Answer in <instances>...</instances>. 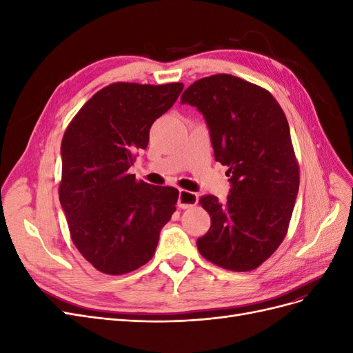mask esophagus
I'll use <instances>...</instances> for the list:
<instances>
[{
  "label": "esophagus",
  "instance_id": "esophagus-1",
  "mask_svg": "<svg viewBox=\"0 0 353 353\" xmlns=\"http://www.w3.org/2000/svg\"><path fill=\"white\" fill-rule=\"evenodd\" d=\"M199 201V196L193 191H188V190H181L179 191V196H178V206L181 209H188V208H193L197 205Z\"/></svg>",
  "mask_w": 353,
  "mask_h": 353
}]
</instances>
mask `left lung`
I'll list each match as a JSON object with an SVG mask.
<instances>
[{"instance_id":"8db88e82","label":"left lung","mask_w":353,"mask_h":353,"mask_svg":"<svg viewBox=\"0 0 353 353\" xmlns=\"http://www.w3.org/2000/svg\"><path fill=\"white\" fill-rule=\"evenodd\" d=\"M181 101L205 116L215 160L231 176L225 201L212 194L199 200L210 228L197 249L221 268L256 270L283 243L299 191L287 117L268 90L228 73L191 83Z\"/></svg>"}]
</instances>
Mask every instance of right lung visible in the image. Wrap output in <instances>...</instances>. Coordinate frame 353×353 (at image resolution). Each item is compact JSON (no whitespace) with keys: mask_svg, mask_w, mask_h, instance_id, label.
<instances>
[{"mask_svg":"<svg viewBox=\"0 0 353 353\" xmlns=\"http://www.w3.org/2000/svg\"><path fill=\"white\" fill-rule=\"evenodd\" d=\"M184 83L114 82L74 114L61 141L59 197L70 239L95 270L122 275L153 258L179 191L130 172L157 117Z\"/></svg>","mask_w":353,"mask_h":353,"instance_id":"obj_1","label":"right lung"}]
</instances>
